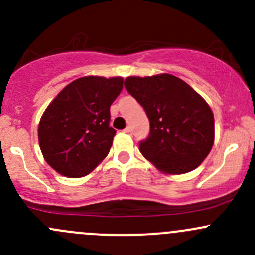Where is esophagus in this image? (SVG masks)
Wrapping results in <instances>:
<instances>
[{
	"instance_id": "obj_1",
	"label": "esophagus",
	"mask_w": 255,
	"mask_h": 255,
	"mask_svg": "<svg viewBox=\"0 0 255 255\" xmlns=\"http://www.w3.org/2000/svg\"><path fill=\"white\" fill-rule=\"evenodd\" d=\"M125 132H126V133H132V132H133L132 127H130V126H128V127H126V128H125Z\"/></svg>"
}]
</instances>
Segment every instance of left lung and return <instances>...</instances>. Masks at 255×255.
<instances>
[{
	"instance_id": "8db88e82",
	"label": "left lung",
	"mask_w": 255,
	"mask_h": 255,
	"mask_svg": "<svg viewBox=\"0 0 255 255\" xmlns=\"http://www.w3.org/2000/svg\"><path fill=\"white\" fill-rule=\"evenodd\" d=\"M125 87L150 122L148 138L139 143L144 158L165 174L179 175L196 169L215 140V120L207 102L170 74L129 76Z\"/></svg>"
}]
</instances>
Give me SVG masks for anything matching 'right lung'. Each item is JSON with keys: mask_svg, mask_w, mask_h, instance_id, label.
Here are the masks:
<instances>
[{"mask_svg": "<svg viewBox=\"0 0 255 255\" xmlns=\"http://www.w3.org/2000/svg\"><path fill=\"white\" fill-rule=\"evenodd\" d=\"M122 87V78L84 76L66 85L50 102L40 118L38 139L54 170L81 177L106 158L116 134L110 127V106Z\"/></svg>", "mask_w": 255, "mask_h": 255, "instance_id": "1", "label": "right lung"}]
</instances>
